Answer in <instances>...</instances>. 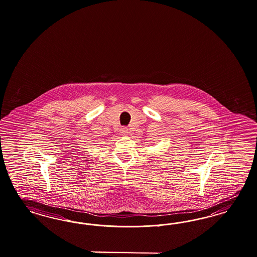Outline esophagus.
Listing matches in <instances>:
<instances>
[{"instance_id": "1", "label": "esophagus", "mask_w": 257, "mask_h": 257, "mask_svg": "<svg viewBox=\"0 0 257 257\" xmlns=\"http://www.w3.org/2000/svg\"><path fill=\"white\" fill-rule=\"evenodd\" d=\"M121 133H122V135H127L128 134V130L126 128V127H122L121 128Z\"/></svg>"}]
</instances>
